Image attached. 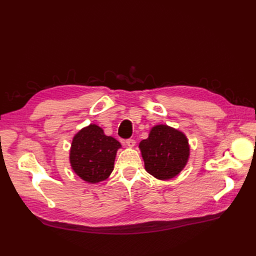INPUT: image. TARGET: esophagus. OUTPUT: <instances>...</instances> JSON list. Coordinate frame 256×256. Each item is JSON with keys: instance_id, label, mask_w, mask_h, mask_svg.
Returning <instances> with one entry per match:
<instances>
[{"instance_id": "esophagus-1", "label": "esophagus", "mask_w": 256, "mask_h": 256, "mask_svg": "<svg viewBox=\"0 0 256 256\" xmlns=\"http://www.w3.org/2000/svg\"><path fill=\"white\" fill-rule=\"evenodd\" d=\"M126 145H127L128 147H130V148H132V147L136 145V141L132 140V138H129V140L126 141Z\"/></svg>"}]
</instances>
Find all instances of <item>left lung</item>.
Returning a JSON list of instances; mask_svg holds the SVG:
<instances>
[{
  "instance_id": "obj_1",
  "label": "left lung",
  "mask_w": 256,
  "mask_h": 256,
  "mask_svg": "<svg viewBox=\"0 0 256 256\" xmlns=\"http://www.w3.org/2000/svg\"><path fill=\"white\" fill-rule=\"evenodd\" d=\"M147 173L160 180H172L187 166L190 157L188 138L182 131L159 124L138 144Z\"/></svg>"
}]
</instances>
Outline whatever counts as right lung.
Instances as JSON below:
<instances>
[{"label": "right lung", "mask_w": 256, "mask_h": 256, "mask_svg": "<svg viewBox=\"0 0 256 256\" xmlns=\"http://www.w3.org/2000/svg\"><path fill=\"white\" fill-rule=\"evenodd\" d=\"M120 148L122 145L116 138L106 136L104 129L96 124H90L72 138L69 150L72 170L88 184L104 182L113 172Z\"/></svg>", "instance_id": "1"}]
</instances>
